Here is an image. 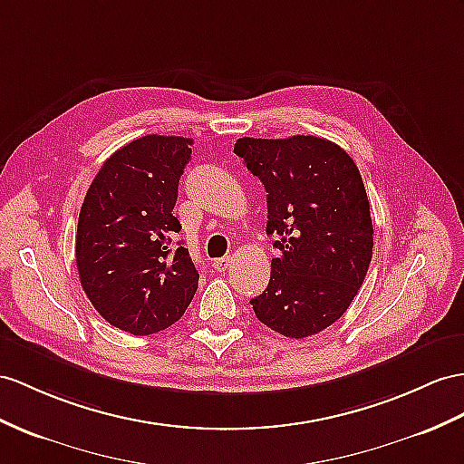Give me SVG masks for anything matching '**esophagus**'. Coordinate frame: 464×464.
<instances>
[{"label":"esophagus","instance_id":"obj_1","mask_svg":"<svg viewBox=\"0 0 464 464\" xmlns=\"http://www.w3.org/2000/svg\"><path fill=\"white\" fill-rule=\"evenodd\" d=\"M230 264H232V257H230V256H226V257L214 259V262H212V267L217 269V271H226V269L230 267Z\"/></svg>","mask_w":464,"mask_h":464}]
</instances>
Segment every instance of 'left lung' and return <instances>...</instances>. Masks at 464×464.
Returning a JSON list of instances; mask_svg holds the SVG:
<instances>
[{
    "mask_svg": "<svg viewBox=\"0 0 464 464\" xmlns=\"http://www.w3.org/2000/svg\"><path fill=\"white\" fill-rule=\"evenodd\" d=\"M267 193V236L279 257L262 295L259 323L289 338L324 331L350 307L372 262L374 226L356 163L314 135L242 138L234 143Z\"/></svg>",
    "mask_w": 464,
    "mask_h": 464,
    "instance_id": "1",
    "label": "left lung"
}]
</instances>
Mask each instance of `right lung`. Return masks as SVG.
I'll list each match as a JSON object with an SVG mask.
<instances>
[{"instance_id":"1","label":"right lung","mask_w":464,"mask_h":464,"mask_svg":"<svg viewBox=\"0 0 464 464\" xmlns=\"http://www.w3.org/2000/svg\"><path fill=\"white\" fill-rule=\"evenodd\" d=\"M193 140L143 135L110 155L84 197L76 267L94 309L135 336L177 323L193 301L198 271L173 208Z\"/></svg>"}]
</instances>
